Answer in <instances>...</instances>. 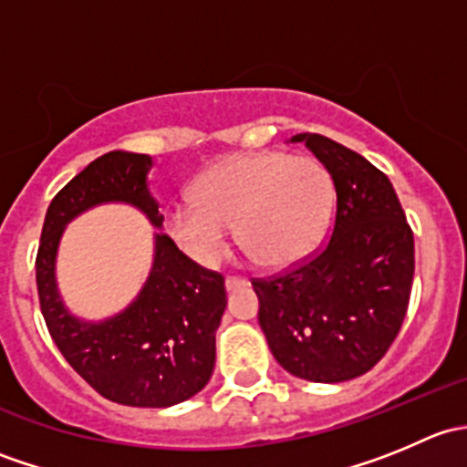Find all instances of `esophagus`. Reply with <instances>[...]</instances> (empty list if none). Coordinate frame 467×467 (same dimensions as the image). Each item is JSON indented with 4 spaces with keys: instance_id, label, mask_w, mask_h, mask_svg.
Returning a JSON list of instances; mask_svg holds the SVG:
<instances>
[{
    "instance_id": "obj_1",
    "label": "esophagus",
    "mask_w": 467,
    "mask_h": 467,
    "mask_svg": "<svg viewBox=\"0 0 467 467\" xmlns=\"http://www.w3.org/2000/svg\"><path fill=\"white\" fill-rule=\"evenodd\" d=\"M246 285V280H242V277H225V289L228 291H234V289H239V286H244Z\"/></svg>"
}]
</instances>
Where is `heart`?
I'll use <instances>...</instances> for the list:
<instances>
[{"mask_svg": "<svg viewBox=\"0 0 467 467\" xmlns=\"http://www.w3.org/2000/svg\"><path fill=\"white\" fill-rule=\"evenodd\" d=\"M332 210V181L314 158L285 150L239 153L212 164L194 185V201L173 203L164 225L194 262L214 266L237 242L262 266H289L321 242Z\"/></svg>", "mask_w": 467, "mask_h": 467, "instance_id": "heart-1", "label": "heart"}]
</instances>
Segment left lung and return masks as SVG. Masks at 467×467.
Instances as JSON below:
<instances>
[{
  "label": "left lung",
  "mask_w": 467,
  "mask_h": 467,
  "mask_svg": "<svg viewBox=\"0 0 467 467\" xmlns=\"http://www.w3.org/2000/svg\"><path fill=\"white\" fill-rule=\"evenodd\" d=\"M337 192L332 237L303 266L255 280L260 327L277 364L307 381L368 373L402 327L413 282V233L389 178L364 155L298 133Z\"/></svg>",
  "instance_id": "1"
}]
</instances>
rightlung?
<instances>
[{
	"label": "right lung",
	"instance_id": "1",
	"mask_svg": "<svg viewBox=\"0 0 467 467\" xmlns=\"http://www.w3.org/2000/svg\"><path fill=\"white\" fill-rule=\"evenodd\" d=\"M153 158L110 150L56 194L42 225L36 260L40 309L67 364L110 402L162 409L205 389L214 370V334L225 312L223 277L182 255L162 233L150 196ZM103 202L140 209L156 228L150 277L133 304L103 322L74 317L55 280L64 228Z\"/></svg>",
	"mask_w": 467,
	"mask_h": 467
}]
</instances>
